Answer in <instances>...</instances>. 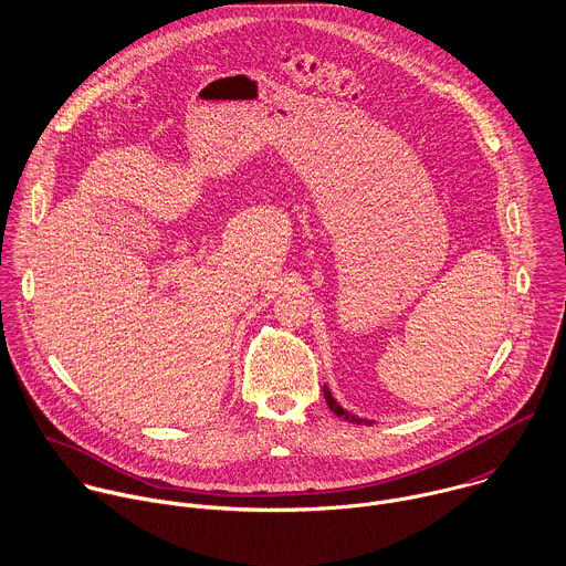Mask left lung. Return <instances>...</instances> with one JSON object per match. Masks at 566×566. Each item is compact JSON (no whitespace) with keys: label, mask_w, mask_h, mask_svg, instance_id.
<instances>
[{"label":"left lung","mask_w":566,"mask_h":566,"mask_svg":"<svg viewBox=\"0 0 566 566\" xmlns=\"http://www.w3.org/2000/svg\"><path fill=\"white\" fill-rule=\"evenodd\" d=\"M323 394H325V402H327V407L336 413V416H340V418H345L347 422H356V424H371V420H365V418H358V416H354V413H349L347 409H343L336 400H334V396H332V391L327 389V387H323Z\"/></svg>","instance_id":"1"}]
</instances>
